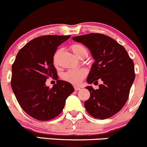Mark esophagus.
<instances>
[{"label": "esophagus", "mask_w": 147, "mask_h": 147, "mask_svg": "<svg viewBox=\"0 0 147 147\" xmlns=\"http://www.w3.org/2000/svg\"><path fill=\"white\" fill-rule=\"evenodd\" d=\"M74 88H75V91H80V90L81 89V87H80V86H74Z\"/></svg>", "instance_id": "1"}]
</instances>
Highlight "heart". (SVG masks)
Segmentation results:
<instances>
[{
    "instance_id": "obj_1",
    "label": "heart",
    "mask_w": 147,
    "mask_h": 147,
    "mask_svg": "<svg viewBox=\"0 0 147 147\" xmlns=\"http://www.w3.org/2000/svg\"><path fill=\"white\" fill-rule=\"evenodd\" d=\"M71 49L73 51L75 56L78 58L83 54L87 53L86 48L82 45H73L71 47ZM61 52V49H57L53 56V63L55 65H57L58 60H59V55ZM86 75V70L85 69H71L67 70L63 75V78L66 81L70 82L73 84H79L84 80V77Z\"/></svg>"
}]
</instances>
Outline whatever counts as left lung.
Here are the masks:
<instances>
[{
  "label": "left lung",
  "instance_id": "1",
  "mask_svg": "<svg viewBox=\"0 0 147 147\" xmlns=\"http://www.w3.org/2000/svg\"><path fill=\"white\" fill-rule=\"evenodd\" d=\"M72 40L86 46L95 60L86 82L102 81L98 89L86 87L90 98L85 101L84 107L94 118H109L127 102L135 77L133 61L122 45L105 35L89 33L73 37Z\"/></svg>",
  "mask_w": 147,
  "mask_h": 147
}]
</instances>
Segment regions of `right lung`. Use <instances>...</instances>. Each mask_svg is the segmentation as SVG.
Listing matches in <instances>:
<instances>
[{"label": "right lung", "instance_id": "1", "mask_svg": "<svg viewBox=\"0 0 147 147\" xmlns=\"http://www.w3.org/2000/svg\"><path fill=\"white\" fill-rule=\"evenodd\" d=\"M70 37L44 35L30 40L19 50L12 65V91L24 112L37 120L58 117L67 98L75 91L70 83L58 79L51 89L45 84L49 77L58 78L53 56Z\"/></svg>", "mask_w": 147, "mask_h": 147}]
</instances>
